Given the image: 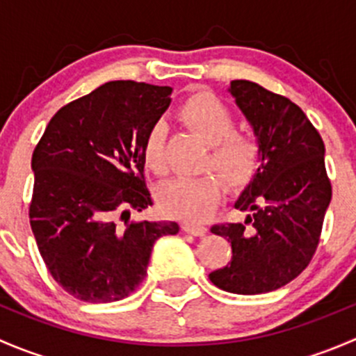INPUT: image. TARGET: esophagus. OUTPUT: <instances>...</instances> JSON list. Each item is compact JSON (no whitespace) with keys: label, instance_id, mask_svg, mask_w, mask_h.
Returning a JSON list of instances; mask_svg holds the SVG:
<instances>
[{"label":"esophagus","instance_id":"34e87169","mask_svg":"<svg viewBox=\"0 0 356 356\" xmlns=\"http://www.w3.org/2000/svg\"><path fill=\"white\" fill-rule=\"evenodd\" d=\"M182 229H184L188 234H193V236H204L207 234V227L201 224H196V222H184L182 224Z\"/></svg>","mask_w":356,"mask_h":356}]
</instances>
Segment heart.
I'll return each mask as SVG.
<instances>
[{"instance_id":"obj_1","label":"heart","mask_w":356,"mask_h":356,"mask_svg":"<svg viewBox=\"0 0 356 356\" xmlns=\"http://www.w3.org/2000/svg\"><path fill=\"white\" fill-rule=\"evenodd\" d=\"M181 118L210 143L207 167H213L227 184H243L258 167L261 141L257 132L236 129V115L211 92H198L182 103ZM167 129L155 122L143 141V160L155 174L167 172ZM222 184L215 175L175 177L158 191L161 208L167 213L188 220H201L217 208Z\"/></svg>"}]
</instances>
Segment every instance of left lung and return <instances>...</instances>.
<instances>
[{"mask_svg": "<svg viewBox=\"0 0 356 356\" xmlns=\"http://www.w3.org/2000/svg\"><path fill=\"white\" fill-rule=\"evenodd\" d=\"M229 92L260 138L261 155L257 174L234 203L248 211L245 224L210 229L231 243L232 258L208 277L229 293H268L298 277L321 241L332 196L325 146L303 110L286 96L250 81H232Z\"/></svg>", "mask_w": 356, "mask_h": 356, "instance_id": "1", "label": "left lung"}]
</instances>
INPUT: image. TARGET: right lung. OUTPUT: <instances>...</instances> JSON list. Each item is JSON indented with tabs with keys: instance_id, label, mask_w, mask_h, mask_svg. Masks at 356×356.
Instances as JSON below:
<instances>
[{
	"instance_id": "add662e5",
	"label": "right lung",
	"mask_w": 356,
	"mask_h": 356,
	"mask_svg": "<svg viewBox=\"0 0 356 356\" xmlns=\"http://www.w3.org/2000/svg\"><path fill=\"white\" fill-rule=\"evenodd\" d=\"M172 88L111 81L62 106L32 153L29 218L56 282L88 303L127 298L143 282L158 238L177 222H131L152 207L143 141Z\"/></svg>"
}]
</instances>
